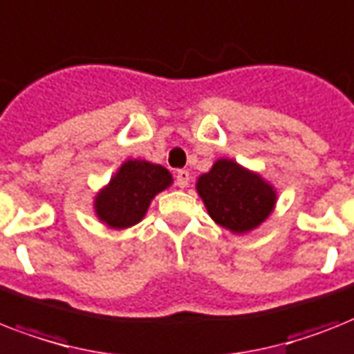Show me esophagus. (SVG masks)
<instances>
[{
  "mask_svg": "<svg viewBox=\"0 0 354 354\" xmlns=\"http://www.w3.org/2000/svg\"><path fill=\"white\" fill-rule=\"evenodd\" d=\"M189 178H191V174H189V171H185V169L176 171V185L180 187V189H185V187L189 185Z\"/></svg>",
  "mask_w": 354,
  "mask_h": 354,
  "instance_id": "obj_1",
  "label": "esophagus"
}]
</instances>
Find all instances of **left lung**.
Wrapping results in <instances>:
<instances>
[{"label":"left lung","instance_id":"obj_1","mask_svg":"<svg viewBox=\"0 0 354 354\" xmlns=\"http://www.w3.org/2000/svg\"><path fill=\"white\" fill-rule=\"evenodd\" d=\"M196 191L209 216L236 234L257 229L277 205V191L271 183L227 158L198 178Z\"/></svg>","mask_w":354,"mask_h":354}]
</instances>
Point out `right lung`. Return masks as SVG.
I'll list each match as a JSON object with an SVG mask.
<instances>
[{"instance_id":"add662e5","label":"right lung","mask_w":354,"mask_h":354,"mask_svg":"<svg viewBox=\"0 0 354 354\" xmlns=\"http://www.w3.org/2000/svg\"><path fill=\"white\" fill-rule=\"evenodd\" d=\"M172 183L171 172L145 160H127L94 198L96 216L112 229L142 222L152 198Z\"/></svg>"}]
</instances>
